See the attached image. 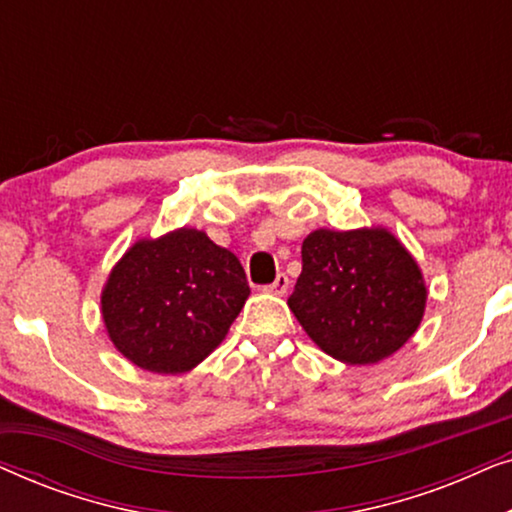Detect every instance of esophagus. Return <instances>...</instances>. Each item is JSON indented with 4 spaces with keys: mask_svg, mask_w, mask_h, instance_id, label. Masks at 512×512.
I'll list each match as a JSON object with an SVG mask.
<instances>
[{
    "mask_svg": "<svg viewBox=\"0 0 512 512\" xmlns=\"http://www.w3.org/2000/svg\"><path fill=\"white\" fill-rule=\"evenodd\" d=\"M265 291L277 293V296H284V293L289 291V277H286L284 272H279V275L275 277V282H272L270 286H265Z\"/></svg>",
    "mask_w": 512,
    "mask_h": 512,
    "instance_id": "1",
    "label": "esophagus"
}]
</instances>
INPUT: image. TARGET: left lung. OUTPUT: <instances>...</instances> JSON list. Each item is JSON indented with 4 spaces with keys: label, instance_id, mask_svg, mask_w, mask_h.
Wrapping results in <instances>:
<instances>
[{
    "label": "left lung",
    "instance_id": "obj_1",
    "mask_svg": "<svg viewBox=\"0 0 512 512\" xmlns=\"http://www.w3.org/2000/svg\"><path fill=\"white\" fill-rule=\"evenodd\" d=\"M426 286L415 258L382 228L314 230L289 298L305 333L349 366L377 363L417 331Z\"/></svg>",
    "mask_w": 512,
    "mask_h": 512
}]
</instances>
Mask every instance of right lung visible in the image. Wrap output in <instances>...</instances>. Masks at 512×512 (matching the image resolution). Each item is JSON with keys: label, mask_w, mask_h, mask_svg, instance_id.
Instances as JSON below:
<instances>
[{"label": "right lung", "mask_w": 512, "mask_h": 512, "mask_svg": "<svg viewBox=\"0 0 512 512\" xmlns=\"http://www.w3.org/2000/svg\"><path fill=\"white\" fill-rule=\"evenodd\" d=\"M249 296L233 251L195 228L142 240L102 291V317L118 352L151 373L177 375L214 352Z\"/></svg>", "instance_id": "1"}]
</instances>
